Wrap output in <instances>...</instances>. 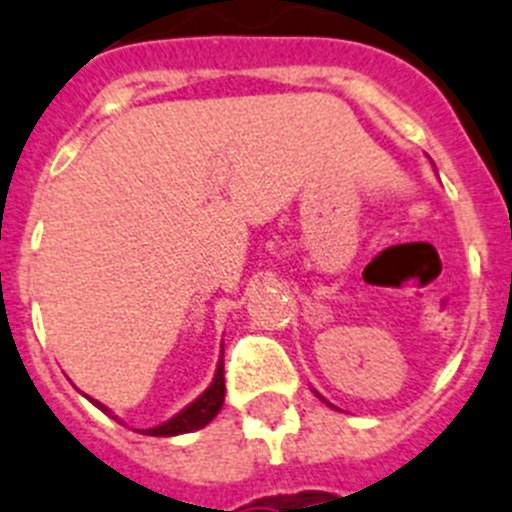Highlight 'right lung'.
<instances>
[{
  "mask_svg": "<svg viewBox=\"0 0 512 512\" xmlns=\"http://www.w3.org/2000/svg\"><path fill=\"white\" fill-rule=\"evenodd\" d=\"M98 404V401H95ZM224 404V364L219 361L217 366V374H214L212 386L204 391L199 399H194L186 409H181L176 417H171L169 422L159 424L154 429H143V434H151V437H174V434H184V432H194V429H202L204 424L212 422L217 417V412L222 409ZM103 412L108 409L103 404H98Z\"/></svg>",
  "mask_w": 512,
  "mask_h": 512,
  "instance_id": "add662e5",
  "label": "right lung"
}]
</instances>
